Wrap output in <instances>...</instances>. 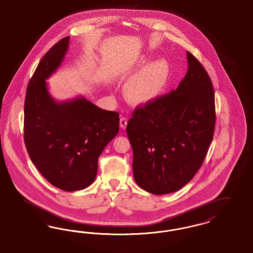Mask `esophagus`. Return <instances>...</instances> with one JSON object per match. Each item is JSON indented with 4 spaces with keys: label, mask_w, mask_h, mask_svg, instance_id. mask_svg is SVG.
<instances>
[{
    "label": "esophagus",
    "mask_w": 253,
    "mask_h": 253,
    "mask_svg": "<svg viewBox=\"0 0 253 253\" xmlns=\"http://www.w3.org/2000/svg\"><path fill=\"white\" fill-rule=\"evenodd\" d=\"M127 118L126 117H123L122 116L121 119H120V126L122 128H126V125H127Z\"/></svg>",
    "instance_id": "obj_1"
}]
</instances>
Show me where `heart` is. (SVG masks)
<instances>
[{
    "label": "heart",
    "instance_id": "heart-1",
    "mask_svg": "<svg viewBox=\"0 0 253 253\" xmlns=\"http://www.w3.org/2000/svg\"><path fill=\"white\" fill-rule=\"evenodd\" d=\"M148 61L149 56L141 55L124 72V76L133 75L126 85V91L135 104H144L157 98L169 79L170 68L165 58H157L146 65Z\"/></svg>",
    "mask_w": 253,
    "mask_h": 253
}]
</instances>
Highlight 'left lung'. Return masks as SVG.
Masks as SVG:
<instances>
[{
    "instance_id": "left-lung-1",
    "label": "left lung",
    "mask_w": 253,
    "mask_h": 253,
    "mask_svg": "<svg viewBox=\"0 0 253 253\" xmlns=\"http://www.w3.org/2000/svg\"><path fill=\"white\" fill-rule=\"evenodd\" d=\"M188 71L175 90L137 107L126 126L133 176L148 193L165 195L187 184L203 164L215 126L208 73L187 52Z\"/></svg>"
}]
</instances>
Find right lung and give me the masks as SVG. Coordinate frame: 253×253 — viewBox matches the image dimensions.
I'll list each match as a JSON object with an SVG mask.
<instances>
[{
  "label": "right lung",
  "mask_w": 253,
  "mask_h": 253,
  "mask_svg": "<svg viewBox=\"0 0 253 253\" xmlns=\"http://www.w3.org/2000/svg\"><path fill=\"white\" fill-rule=\"evenodd\" d=\"M70 37L42 58L28 83L24 102V143L41 174L66 192L95 179L98 158L119 131V113L102 110L83 96L56 102L46 79L62 63Z\"/></svg>",
  "instance_id": "obj_1"
}]
</instances>
